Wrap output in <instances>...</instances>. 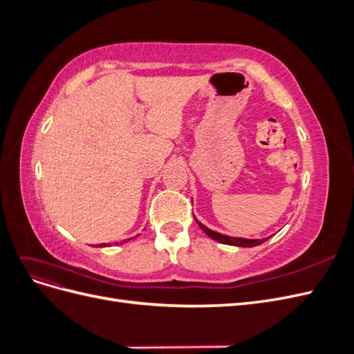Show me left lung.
I'll list each match as a JSON object with an SVG mask.
<instances>
[{"label": "left lung", "mask_w": 354, "mask_h": 354, "mask_svg": "<svg viewBox=\"0 0 354 354\" xmlns=\"http://www.w3.org/2000/svg\"><path fill=\"white\" fill-rule=\"evenodd\" d=\"M195 217V216H194ZM196 223L199 224V227L202 229L203 233H207L208 236L214 241H217L220 243H224V245H233V246H242V248H252V246H257L260 245L263 242H266L269 238H263V239H246V238H234V236H227V234H223V233H218L216 230H211L208 229L207 226H203V224L195 217Z\"/></svg>", "instance_id": "left-lung-1"}]
</instances>
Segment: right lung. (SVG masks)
<instances>
[{"instance_id":"1","label":"right lung","mask_w":354,"mask_h":354,"mask_svg":"<svg viewBox=\"0 0 354 354\" xmlns=\"http://www.w3.org/2000/svg\"><path fill=\"white\" fill-rule=\"evenodd\" d=\"M131 239V238H130ZM130 239H128V241H130ZM99 246H109V243H100Z\"/></svg>"}]
</instances>
